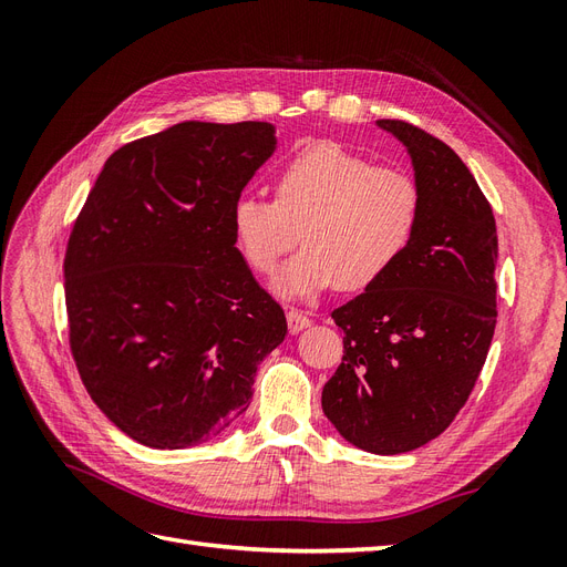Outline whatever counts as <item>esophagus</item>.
Listing matches in <instances>:
<instances>
[{
	"label": "esophagus",
	"mask_w": 567,
	"mask_h": 567,
	"mask_svg": "<svg viewBox=\"0 0 567 567\" xmlns=\"http://www.w3.org/2000/svg\"><path fill=\"white\" fill-rule=\"evenodd\" d=\"M286 319H288V331L290 333H300V331H305L307 329V326H310L312 321H310V317H307V315H302L300 310H288L286 312Z\"/></svg>",
	"instance_id": "34e87169"
}]
</instances>
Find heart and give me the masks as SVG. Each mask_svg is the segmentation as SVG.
<instances>
[{
	"label": "heart",
	"instance_id": "heart-1",
	"mask_svg": "<svg viewBox=\"0 0 567 567\" xmlns=\"http://www.w3.org/2000/svg\"><path fill=\"white\" fill-rule=\"evenodd\" d=\"M274 200L241 196L231 208L236 246L257 274H271L298 244L271 288L310 298L340 284L362 290L383 279L414 241L423 198L416 179L375 167L336 142L298 151L274 179Z\"/></svg>",
	"mask_w": 567,
	"mask_h": 567
}]
</instances>
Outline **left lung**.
Returning <instances> with one entry per match:
<instances>
[{"instance_id": "8db88e82", "label": "left lung", "mask_w": 567, "mask_h": 567, "mask_svg": "<svg viewBox=\"0 0 567 567\" xmlns=\"http://www.w3.org/2000/svg\"><path fill=\"white\" fill-rule=\"evenodd\" d=\"M375 127L406 148L423 210L402 260L333 310L346 354L321 409L357 450L390 456L437 437L485 367L496 326V225L447 144L402 120Z\"/></svg>"}]
</instances>
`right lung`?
Returning a JSON list of instances; mask_svg holds the SVG:
<instances>
[{
	"label": "right lung",
	"mask_w": 567,
	"mask_h": 567,
	"mask_svg": "<svg viewBox=\"0 0 567 567\" xmlns=\"http://www.w3.org/2000/svg\"><path fill=\"white\" fill-rule=\"evenodd\" d=\"M277 146L271 123L184 120L117 148L75 221L63 265L75 364L146 447L188 450L229 427L288 333L231 229Z\"/></svg>",
	"instance_id": "right-lung-1"
}]
</instances>
